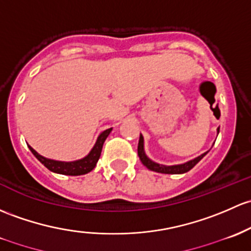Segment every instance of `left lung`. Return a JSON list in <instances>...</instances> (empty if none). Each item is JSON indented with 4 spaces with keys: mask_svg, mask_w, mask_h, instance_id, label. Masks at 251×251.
I'll list each match as a JSON object with an SVG mask.
<instances>
[{
    "mask_svg": "<svg viewBox=\"0 0 251 251\" xmlns=\"http://www.w3.org/2000/svg\"><path fill=\"white\" fill-rule=\"evenodd\" d=\"M218 133H219V128H218ZM138 156L141 159L142 163L150 171H154V172L157 173H165V174H181V173H185L189 172L197 162L202 160V157L204 156L207 152L202 154L201 156L196 157V159L189 161V162L183 163V165H176V166H163V165H159L156 162H152L151 160L148 159L146 152H144V148H143V136H139V142H138Z\"/></svg>",
    "mask_w": 251,
    "mask_h": 251,
    "instance_id": "8db88e82",
    "label": "left lung"
}]
</instances>
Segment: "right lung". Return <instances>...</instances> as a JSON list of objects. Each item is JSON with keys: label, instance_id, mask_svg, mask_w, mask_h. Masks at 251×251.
I'll list each match as a JSON object with an SVG mask.
<instances>
[{"label": "right lung", "instance_id": "1", "mask_svg": "<svg viewBox=\"0 0 251 251\" xmlns=\"http://www.w3.org/2000/svg\"><path fill=\"white\" fill-rule=\"evenodd\" d=\"M112 128H108L105 130L97 138L96 144L95 147L92 148V150L90 151V154L88 155L84 159L75 161V162H61V161H54V160H49L46 159V157L41 156L36 150H33L32 148L28 146L30 150L32 151V154L48 168L49 171L59 174H65V176H81V174H86L89 173L90 171H92L96 166L97 161H99L100 156H101V151H102V147H103V143L105 141V138L108 137V134L110 133Z\"/></svg>", "mask_w": 251, "mask_h": 251}]
</instances>
